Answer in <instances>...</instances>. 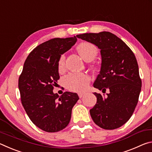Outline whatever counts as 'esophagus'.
Here are the masks:
<instances>
[{
    "label": "esophagus",
    "instance_id": "obj_1",
    "mask_svg": "<svg viewBox=\"0 0 152 152\" xmlns=\"http://www.w3.org/2000/svg\"><path fill=\"white\" fill-rule=\"evenodd\" d=\"M84 94H85V92H78V96H79V97L81 98L84 96Z\"/></svg>",
    "mask_w": 152,
    "mask_h": 152
}]
</instances>
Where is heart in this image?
<instances>
[{
	"mask_svg": "<svg viewBox=\"0 0 152 152\" xmlns=\"http://www.w3.org/2000/svg\"><path fill=\"white\" fill-rule=\"evenodd\" d=\"M78 52L84 60L91 61L96 56L98 50L93 43L88 42H83L78 44ZM66 56L61 55L58 60V71L63 72L66 68ZM91 77L84 73H72L67 75L64 78V84L66 88L72 91H84L88 88Z\"/></svg>",
	"mask_w": 152,
	"mask_h": 152,
	"instance_id": "b5f03b06",
	"label": "heart"
}]
</instances>
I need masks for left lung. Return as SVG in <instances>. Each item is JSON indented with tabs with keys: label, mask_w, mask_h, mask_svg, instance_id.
I'll return each instance as SVG.
<instances>
[{
	"label": "left lung",
	"mask_w": 152,
	"mask_h": 152,
	"mask_svg": "<svg viewBox=\"0 0 152 152\" xmlns=\"http://www.w3.org/2000/svg\"><path fill=\"white\" fill-rule=\"evenodd\" d=\"M76 37L101 50V70L93 85L103 94L93 93L97 101L90 110L92 120L104 129L121 127L132 116L141 89L134 53L125 42L110 32L84 33ZM107 90L109 93L105 96Z\"/></svg>",
	"instance_id": "left-lung-1"
}]
</instances>
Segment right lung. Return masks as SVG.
Listing matches in <instances>:
<instances>
[{"label": "right lung", "mask_w": 152, "mask_h": 152, "mask_svg": "<svg viewBox=\"0 0 152 152\" xmlns=\"http://www.w3.org/2000/svg\"><path fill=\"white\" fill-rule=\"evenodd\" d=\"M77 41L76 36L54 38L31 51L19 78L21 103L31 121L49 133L64 129L70 123L78 94L66 92L58 98L53 90L60 79L58 60Z\"/></svg>", "instance_id": "right-lung-1"}]
</instances>
